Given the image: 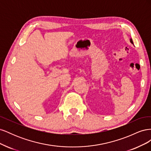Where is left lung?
<instances>
[{
  "label": "left lung",
  "instance_id": "1",
  "mask_svg": "<svg viewBox=\"0 0 151 151\" xmlns=\"http://www.w3.org/2000/svg\"><path fill=\"white\" fill-rule=\"evenodd\" d=\"M130 43H131L132 44H133V45H134V43H133V41H132V38H130Z\"/></svg>",
  "mask_w": 151,
  "mask_h": 151
}]
</instances>
